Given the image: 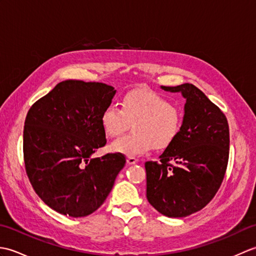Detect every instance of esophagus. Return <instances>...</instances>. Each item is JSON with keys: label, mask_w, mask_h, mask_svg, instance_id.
Instances as JSON below:
<instances>
[{"label": "esophagus", "mask_w": 256, "mask_h": 256, "mask_svg": "<svg viewBox=\"0 0 256 256\" xmlns=\"http://www.w3.org/2000/svg\"><path fill=\"white\" fill-rule=\"evenodd\" d=\"M126 162H128V164L133 165V164H136V162H138V160L136 158V157H134V156H128V158H126Z\"/></svg>", "instance_id": "obj_1"}]
</instances>
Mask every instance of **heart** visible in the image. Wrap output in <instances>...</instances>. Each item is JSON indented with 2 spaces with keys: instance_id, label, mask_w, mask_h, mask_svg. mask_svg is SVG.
Wrapping results in <instances>:
<instances>
[{
  "instance_id": "b5f03b06",
  "label": "heart",
  "mask_w": 256,
  "mask_h": 256,
  "mask_svg": "<svg viewBox=\"0 0 256 256\" xmlns=\"http://www.w3.org/2000/svg\"><path fill=\"white\" fill-rule=\"evenodd\" d=\"M133 123V134L111 144L116 153L146 154L154 148L165 150L178 136L182 113L165 96L150 90H133L123 96L121 108L108 104L101 114V125L110 138L123 134Z\"/></svg>"
}]
</instances>
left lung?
Here are the masks:
<instances>
[{"instance_id":"8db88e82","label":"left lung","mask_w":256,"mask_h":256,"mask_svg":"<svg viewBox=\"0 0 256 256\" xmlns=\"http://www.w3.org/2000/svg\"><path fill=\"white\" fill-rule=\"evenodd\" d=\"M162 88L186 99L178 136L160 162H146V197L162 214L182 218L201 210L218 192L229 160V124L219 106L192 84Z\"/></svg>"}]
</instances>
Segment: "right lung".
<instances>
[{
  "label": "right lung",
  "instance_id": "obj_1",
  "mask_svg": "<svg viewBox=\"0 0 256 256\" xmlns=\"http://www.w3.org/2000/svg\"><path fill=\"white\" fill-rule=\"evenodd\" d=\"M114 94L106 84L64 80L27 113V177L38 197L59 214L81 218L94 212L126 162L120 153L90 157L106 143L101 114Z\"/></svg>",
  "mask_w": 256,
  "mask_h": 256
}]
</instances>
